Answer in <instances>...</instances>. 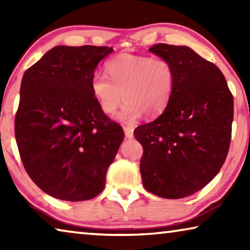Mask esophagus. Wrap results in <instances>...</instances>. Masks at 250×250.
Listing matches in <instances>:
<instances>
[{"label": "esophagus", "mask_w": 250, "mask_h": 250, "mask_svg": "<svg viewBox=\"0 0 250 250\" xmlns=\"http://www.w3.org/2000/svg\"><path fill=\"white\" fill-rule=\"evenodd\" d=\"M124 131L126 139H131L133 137V128H131V126H124Z\"/></svg>", "instance_id": "34e87169"}]
</instances>
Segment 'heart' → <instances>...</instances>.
I'll list each match as a JSON object with an SVG mask.
<instances>
[{"instance_id":"obj_1","label":"heart","mask_w":250,"mask_h":250,"mask_svg":"<svg viewBox=\"0 0 250 250\" xmlns=\"http://www.w3.org/2000/svg\"><path fill=\"white\" fill-rule=\"evenodd\" d=\"M105 73H95L90 90L101 110L107 115L116 111L122 100L125 103L116 119L133 125L146 113L160 115L170 103L175 87L174 67L163 57L120 54L105 62Z\"/></svg>"}]
</instances>
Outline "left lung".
<instances>
[{"mask_svg":"<svg viewBox=\"0 0 250 250\" xmlns=\"http://www.w3.org/2000/svg\"><path fill=\"white\" fill-rule=\"evenodd\" d=\"M149 52L171 62L175 87L164 111L139 125L140 173L146 191L177 200L206 186L229 149L234 100L216 65L188 46L158 44Z\"/></svg>","mask_w":250,"mask_h":250,"instance_id":"obj_1","label":"left lung"}]
</instances>
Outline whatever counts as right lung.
<instances>
[{
  "label": "right lung",
  "mask_w": 250,
  "mask_h": 250,
  "mask_svg": "<svg viewBox=\"0 0 250 250\" xmlns=\"http://www.w3.org/2000/svg\"><path fill=\"white\" fill-rule=\"evenodd\" d=\"M112 47L59 45L25 71L15 117L21 159L32 181L62 201L96 197L125 134L90 90Z\"/></svg>",
  "instance_id": "1"
}]
</instances>
